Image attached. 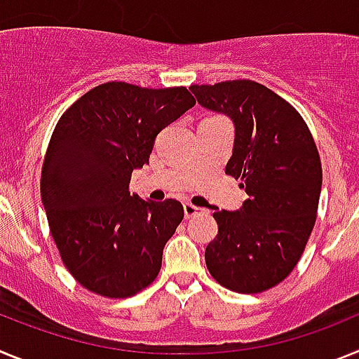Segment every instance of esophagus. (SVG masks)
<instances>
[{
    "instance_id": "esophagus-1",
    "label": "esophagus",
    "mask_w": 359,
    "mask_h": 359,
    "mask_svg": "<svg viewBox=\"0 0 359 359\" xmlns=\"http://www.w3.org/2000/svg\"><path fill=\"white\" fill-rule=\"evenodd\" d=\"M183 210H185V217L187 219L196 217V215L203 214V208L196 207V205H192V203H185V205H183Z\"/></svg>"
}]
</instances>
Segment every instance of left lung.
Here are the masks:
<instances>
[{"label": "left lung", "mask_w": 359, "mask_h": 359, "mask_svg": "<svg viewBox=\"0 0 359 359\" xmlns=\"http://www.w3.org/2000/svg\"><path fill=\"white\" fill-rule=\"evenodd\" d=\"M203 107L233 120L226 174L250 196L241 210L214 212L217 236L205 250L212 277L236 293H262L298 264L318 212L322 163L297 109L259 82L194 84Z\"/></svg>", "instance_id": "1"}]
</instances>
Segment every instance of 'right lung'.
<instances>
[{
	"instance_id": "add662e5",
	"label": "right lung",
	"mask_w": 359,
	"mask_h": 359,
	"mask_svg": "<svg viewBox=\"0 0 359 359\" xmlns=\"http://www.w3.org/2000/svg\"><path fill=\"white\" fill-rule=\"evenodd\" d=\"M187 88L106 82L57 122L41 170L43 199L62 264L88 291L128 298L158 277L182 203L129 194L156 135L194 106Z\"/></svg>"
}]
</instances>
